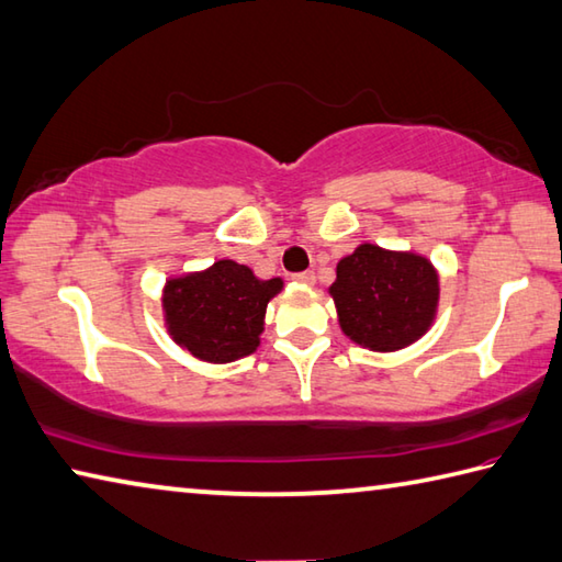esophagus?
Returning <instances> with one entry per match:
<instances>
[{
  "label": "esophagus",
  "instance_id": "obj_1",
  "mask_svg": "<svg viewBox=\"0 0 562 562\" xmlns=\"http://www.w3.org/2000/svg\"><path fill=\"white\" fill-rule=\"evenodd\" d=\"M292 280L297 282V284H304V288H312L314 284V272H297V274H292Z\"/></svg>",
  "mask_w": 562,
  "mask_h": 562
}]
</instances>
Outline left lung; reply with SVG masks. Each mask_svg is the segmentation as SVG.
<instances>
[{
  "label": "left lung",
  "instance_id": "left-lung-1",
  "mask_svg": "<svg viewBox=\"0 0 562 562\" xmlns=\"http://www.w3.org/2000/svg\"><path fill=\"white\" fill-rule=\"evenodd\" d=\"M329 294L341 331L371 351H397L430 329L440 302V278L417 252L361 243L336 265Z\"/></svg>",
  "mask_w": 562,
  "mask_h": 562
}]
</instances>
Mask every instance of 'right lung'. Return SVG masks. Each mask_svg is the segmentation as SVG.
I'll use <instances>...</instances> for the list:
<instances>
[{"mask_svg":"<svg viewBox=\"0 0 562 562\" xmlns=\"http://www.w3.org/2000/svg\"><path fill=\"white\" fill-rule=\"evenodd\" d=\"M282 284L280 278L258 280L236 260L171 278L161 294L167 331L201 361H238L260 346L265 310Z\"/></svg>","mask_w":562,"mask_h":562,"instance_id":"right-lung-1","label":"right lung"}]
</instances>
